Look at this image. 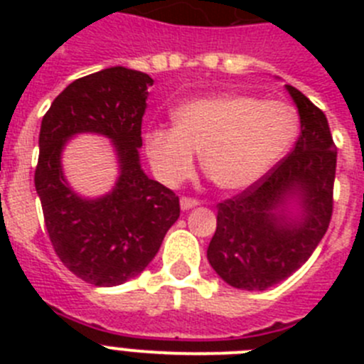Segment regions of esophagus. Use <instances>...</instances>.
<instances>
[{"instance_id": "1", "label": "esophagus", "mask_w": 364, "mask_h": 364, "mask_svg": "<svg viewBox=\"0 0 364 364\" xmlns=\"http://www.w3.org/2000/svg\"><path fill=\"white\" fill-rule=\"evenodd\" d=\"M200 204V202L197 200V198H191V197H182L180 198V208L184 211L191 210V208H197V205Z\"/></svg>"}]
</instances>
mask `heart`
I'll return each mask as SVG.
<instances>
[{
	"instance_id": "1",
	"label": "heart",
	"mask_w": 364,
	"mask_h": 364,
	"mask_svg": "<svg viewBox=\"0 0 364 364\" xmlns=\"http://www.w3.org/2000/svg\"><path fill=\"white\" fill-rule=\"evenodd\" d=\"M173 127H151L144 151L154 176L176 188L200 166L222 191H244L290 149L299 117L286 102L240 92L202 96L173 111Z\"/></svg>"
}]
</instances>
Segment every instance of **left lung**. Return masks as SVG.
Here are the masks:
<instances>
[{
	"mask_svg": "<svg viewBox=\"0 0 364 364\" xmlns=\"http://www.w3.org/2000/svg\"><path fill=\"white\" fill-rule=\"evenodd\" d=\"M301 118L291 153L255 186L217 205L208 260L222 281L262 291L297 272L326 233L333 211L337 147L328 120L286 85Z\"/></svg>",
	"mask_w": 364,
	"mask_h": 364,
	"instance_id": "1",
	"label": "left lung"
}]
</instances>
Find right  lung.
<instances>
[{
	"mask_svg": "<svg viewBox=\"0 0 364 364\" xmlns=\"http://www.w3.org/2000/svg\"><path fill=\"white\" fill-rule=\"evenodd\" d=\"M149 74L109 67L74 80L54 98L40 129L34 186L54 252L82 281L118 286L147 268L180 217L178 197L140 166ZM109 137L119 160L115 188L98 199L66 184L61 151L76 134Z\"/></svg>",
	"mask_w": 364,
	"mask_h": 364,
	"instance_id": "obj_1",
	"label": "right lung"
}]
</instances>
